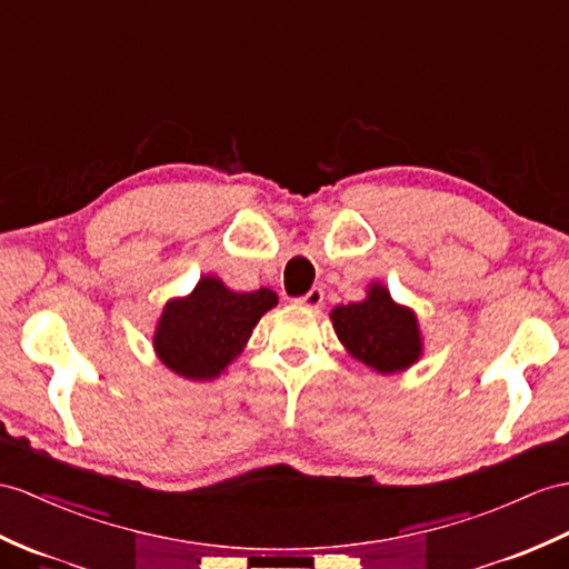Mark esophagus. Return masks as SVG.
Returning a JSON list of instances; mask_svg holds the SVG:
<instances>
[{"mask_svg":"<svg viewBox=\"0 0 569 569\" xmlns=\"http://www.w3.org/2000/svg\"><path fill=\"white\" fill-rule=\"evenodd\" d=\"M299 307H307V309H318L323 303V289L321 287H311L307 295L297 299Z\"/></svg>","mask_w":569,"mask_h":569,"instance_id":"1","label":"esophagus"}]
</instances>
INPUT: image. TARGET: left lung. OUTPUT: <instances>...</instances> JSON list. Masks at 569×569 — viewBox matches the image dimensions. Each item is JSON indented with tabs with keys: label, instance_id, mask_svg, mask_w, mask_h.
I'll return each instance as SVG.
<instances>
[{
	"label": "left lung",
	"instance_id": "left-lung-1",
	"mask_svg": "<svg viewBox=\"0 0 569 569\" xmlns=\"http://www.w3.org/2000/svg\"><path fill=\"white\" fill-rule=\"evenodd\" d=\"M340 342L359 362L391 373L420 357V328L410 309L393 303L389 289L371 284L365 301H352L330 313Z\"/></svg>",
	"mask_w": 569,
	"mask_h": 569
}]
</instances>
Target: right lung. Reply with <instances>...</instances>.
<instances>
[{"mask_svg":"<svg viewBox=\"0 0 569 569\" xmlns=\"http://www.w3.org/2000/svg\"><path fill=\"white\" fill-rule=\"evenodd\" d=\"M274 303L272 289L231 292L214 277H202L190 297L166 303L154 336L157 355L180 377L214 379Z\"/></svg>","mask_w":569,"mask_h":569,"instance_id":"1","label":"right lung"}]
</instances>
